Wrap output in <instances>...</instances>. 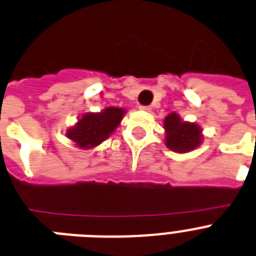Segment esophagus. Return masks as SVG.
Instances as JSON below:
<instances>
[{"mask_svg":"<svg viewBox=\"0 0 256 256\" xmlns=\"http://www.w3.org/2000/svg\"><path fill=\"white\" fill-rule=\"evenodd\" d=\"M138 108H140V110H142V111H150V110H152V107H150V106H140Z\"/></svg>","mask_w":256,"mask_h":256,"instance_id":"34e87169","label":"esophagus"}]
</instances>
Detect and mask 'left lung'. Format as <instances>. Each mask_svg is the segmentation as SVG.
<instances>
[{"label": "left lung", "mask_w": 256, "mask_h": 256, "mask_svg": "<svg viewBox=\"0 0 256 256\" xmlns=\"http://www.w3.org/2000/svg\"><path fill=\"white\" fill-rule=\"evenodd\" d=\"M166 146L174 152H189L202 144V128L196 123L184 122L176 112L168 114L163 122Z\"/></svg>", "instance_id": "left-lung-1"}]
</instances>
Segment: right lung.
I'll return each mask as SVG.
<instances>
[{
    "label": "right lung",
    "instance_id": "right-lung-1",
    "mask_svg": "<svg viewBox=\"0 0 256 256\" xmlns=\"http://www.w3.org/2000/svg\"><path fill=\"white\" fill-rule=\"evenodd\" d=\"M126 112V108L111 106L100 112L82 114L78 123L67 130L66 137L80 149L96 148L115 132Z\"/></svg>",
    "mask_w": 256,
    "mask_h": 256
}]
</instances>
